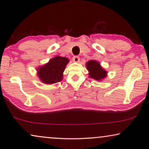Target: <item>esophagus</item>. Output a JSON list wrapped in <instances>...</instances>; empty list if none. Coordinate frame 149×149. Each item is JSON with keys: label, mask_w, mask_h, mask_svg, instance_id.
I'll return each instance as SVG.
<instances>
[{"label": "esophagus", "mask_w": 149, "mask_h": 149, "mask_svg": "<svg viewBox=\"0 0 149 149\" xmlns=\"http://www.w3.org/2000/svg\"><path fill=\"white\" fill-rule=\"evenodd\" d=\"M72 60H73L74 62H78V61H80V58L79 56H74L72 58Z\"/></svg>", "instance_id": "esophagus-1"}]
</instances>
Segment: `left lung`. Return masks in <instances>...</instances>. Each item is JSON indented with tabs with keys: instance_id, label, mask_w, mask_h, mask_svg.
Returning <instances> with one entry per match:
<instances>
[{
	"instance_id": "1",
	"label": "left lung",
	"mask_w": 149,
	"mask_h": 149,
	"mask_svg": "<svg viewBox=\"0 0 149 149\" xmlns=\"http://www.w3.org/2000/svg\"><path fill=\"white\" fill-rule=\"evenodd\" d=\"M86 67L89 72V77L95 80H100L106 77L107 72L101 67L100 63L97 61H89L86 63Z\"/></svg>"
}]
</instances>
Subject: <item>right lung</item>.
<instances>
[{
    "instance_id": "right-lung-1",
    "label": "right lung",
    "mask_w": 149,
    "mask_h": 149,
    "mask_svg": "<svg viewBox=\"0 0 149 149\" xmlns=\"http://www.w3.org/2000/svg\"><path fill=\"white\" fill-rule=\"evenodd\" d=\"M68 62L67 58L56 56L38 69V77L42 82L47 84L60 82L62 80L63 72Z\"/></svg>"
}]
</instances>
